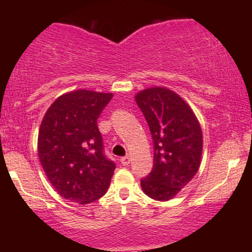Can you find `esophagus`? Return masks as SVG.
<instances>
[{"label": "esophagus", "mask_w": 252, "mask_h": 252, "mask_svg": "<svg viewBox=\"0 0 252 252\" xmlns=\"http://www.w3.org/2000/svg\"><path fill=\"white\" fill-rule=\"evenodd\" d=\"M121 163L123 164V166H128L130 163V156L126 155V156H123V158H121Z\"/></svg>", "instance_id": "esophagus-1"}]
</instances>
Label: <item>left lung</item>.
I'll return each mask as SVG.
<instances>
[{"instance_id":"8db88e82","label":"left lung","mask_w":252,"mask_h":252,"mask_svg":"<svg viewBox=\"0 0 252 252\" xmlns=\"http://www.w3.org/2000/svg\"><path fill=\"white\" fill-rule=\"evenodd\" d=\"M154 143L152 172L141 179L143 192L166 201L194 178L200 167L202 132L189 104L166 88H150L135 96Z\"/></svg>"}]
</instances>
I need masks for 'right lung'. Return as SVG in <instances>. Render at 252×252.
Here are the masks:
<instances>
[{
  "label": "right lung",
  "mask_w": 252,
  "mask_h": 252,
  "mask_svg": "<svg viewBox=\"0 0 252 252\" xmlns=\"http://www.w3.org/2000/svg\"><path fill=\"white\" fill-rule=\"evenodd\" d=\"M114 94L77 90L54 100L43 116L37 152L45 174L63 198L90 204L109 189L116 164L104 154L97 126Z\"/></svg>",
  "instance_id": "right-lung-1"
}]
</instances>
